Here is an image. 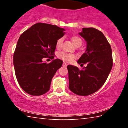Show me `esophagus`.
<instances>
[{
  "label": "esophagus",
  "instance_id": "34e87169",
  "mask_svg": "<svg viewBox=\"0 0 128 128\" xmlns=\"http://www.w3.org/2000/svg\"><path fill=\"white\" fill-rule=\"evenodd\" d=\"M67 66V64H66V62H63V64H62V66Z\"/></svg>",
  "mask_w": 128,
  "mask_h": 128
}]
</instances>
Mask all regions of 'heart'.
Segmentation results:
<instances>
[{
    "label": "heart",
    "mask_w": 128,
    "mask_h": 128,
    "mask_svg": "<svg viewBox=\"0 0 128 128\" xmlns=\"http://www.w3.org/2000/svg\"><path fill=\"white\" fill-rule=\"evenodd\" d=\"M71 40H72L73 43L74 44L76 47L81 46L82 42V40L80 37H78V36H72V38H71ZM62 41H63V39H62V38H59V40L56 41V46L57 48H60L62 43ZM59 57L60 59H62L66 62H72L73 59H75L76 56L74 55H73V54L61 52L59 55Z\"/></svg>",
    "instance_id": "obj_1"
}]
</instances>
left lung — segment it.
<instances>
[{
  "instance_id": "1",
  "label": "left lung",
  "mask_w": 128,
  "mask_h": 128,
  "mask_svg": "<svg viewBox=\"0 0 128 128\" xmlns=\"http://www.w3.org/2000/svg\"><path fill=\"white\" fill-rule=\"evenodd\" d=\"M86 42V49L78 64H87L82 70L68 65L69 88L74 94L87 96L96 92L104 84L113 62L111 46L102 32L93 28H82L78 33Z\"/></svg>"
}]
</instances>
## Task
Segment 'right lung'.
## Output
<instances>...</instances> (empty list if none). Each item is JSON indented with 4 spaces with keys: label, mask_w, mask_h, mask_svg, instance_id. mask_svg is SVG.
<instances>
[{
    "label": "right lung",
    "mask_w": 128,
    "mask_h": 128,
    "mask_svg": "<svg viewBox=\"0 0 128 128\" xmlns=\"http://www.w3.org/2000/svg\"><path fill=\"white\" fill-rule=\"evenodd\" d=\"M64 31L56 25L37 23L20 36L14 52V66L17 81L28 94L39 96L50 90L52 78L62 61L56 59L47 64L43 58L54 59L56 41L64 36Z\"/></svg>",
    "instance_id": "1"
}]
</instances>
